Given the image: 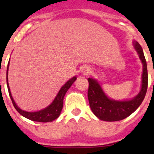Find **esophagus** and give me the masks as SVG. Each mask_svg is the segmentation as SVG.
Segmentation results:
<instances>
[{
  "label": "esophagus",
  "instance_id": "esophagus-1",
  "mask_svg": "<svg viewBox=\"0 0 154 154\" xmlns=\"http://www.w3.org/2000/svg\"><path fill=\"white\" fill-rule=\"evenodd\" d=\"M81 72L83 75H88L89 74V72H91V69L90 68L88 67V66H84V67H82V69Z\"/></svg>",
  "mask_w": 154,
  "mask_h": 154
}]
</instances>
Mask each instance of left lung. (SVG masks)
Masks as SVG:
<instances>
[{"instance_id": "obj_1", "label": "left lung", "mask_w": 154, "mask_h": 154, "mask_svg": "<svg viewBox=\"0 0 154 154\" xmlns=\"http://www.w3.org/2000/svg\"><path fill=\"white\" fill-rule=\"evenodd\" d=\"M133 46L138 53L143 64L142 85L140 92L133 99L124 101L111 99L104 93L101 86L96 79H88L89 89L88 99L92 112L99 119L108 122L119 121L128 117L137 110L146 96L148 85V73L146 62L142 47L137 42H133Z\"/></svg>"}]
</instances>
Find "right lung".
<instances>
[{
  "label": "right lung",
  "mask_w": 154,
  "mask_h": 154,
  "mask_svg": "<svg viewBox=\"0 0 154 154\" xmlns=\"http://www.w3.org/2000/svg\"><path fill=\"white\" fill-rule=\"evenodd\" d=\"M8 66H9V63L8 65V69H7V85H8V92H9V96H10L11 99L12 103H13L14 106L16 109L17 112L23 116L24 117L27 118V119H30V120L35 121V122H42V123H47V122H52L53 120H55V119L59 116L61 112H62V107H63V99L65 96V93L67 92L69 89L71 87V85H72L73 82L75 81L76 76H74L73 78L70 79L69 81L63 85L60 89L58 93L57 94L56 97L53 100L52 103L46 108L43 109L38 111V112H26L24 110L18 108L17 105H16L15 102L14 101V99L11 93L10 88H9V85H8Z\"/></svg>",
  "instance_id": "add662e5"
}]
</instances>
